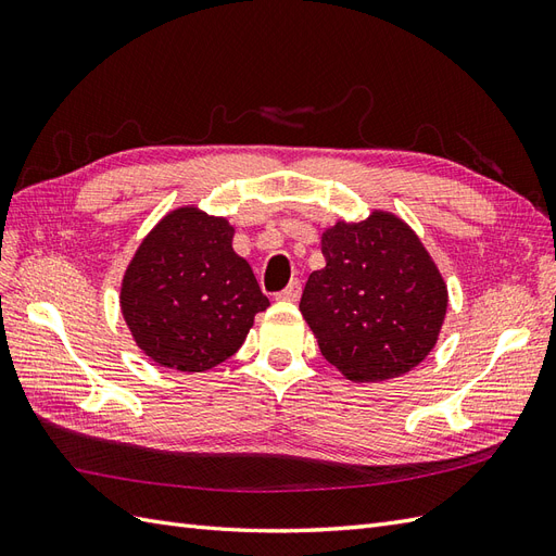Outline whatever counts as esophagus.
I'll return each mask as SVG.
<instances>
[{
    "label": "esophagus",
    "mask_w": 556,
    "mask_h": 556,
    "mask_svg": "<svg viewBox=\"0 0 556 556\" xmlns=\"http://www.w3.org/2000/svg\"><path fill=\"white\" fill-rule=\"evenodd\" d=\"M299 296H301V282L299 280H292L288 288H285L280 294H278V299L280 301H299Z\"/></svg>",
    "instance_id": "1"
}]
</instances>
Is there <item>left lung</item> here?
I'll list each match as a JSON object with an SVG mask.
<instances>
[{"instance_id":"left-lung-1","label":"left lung","mask_w":556,"mask_h":556,"mask_svg":"<svg viewBox=\"0 0 556 556\" xmlns=\"http://www.w3.org/2000/svg\"><path fill=\"white\" fill-rule=\"evenodd\" d=\"M325 268L308 276L299 311L323 357L352 382L399 378L439 341L447 285L408 223L374 208L339 220L319 241Z\"/></svg>"}]
</instances>
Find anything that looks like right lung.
Here are the masks:
<instances>
[{
    "mask_svg": "<svg viewBox=\"0 0 556 556\" xmlns=\"http://www.w3.org/2000/svg\"><path fill=\"white\" fill-rule=\"evenodd\" d=\"M233 231L227 217L185 204L146 233L125 268L121 311L148 359L204 374L243 345L268 299L233 252Z\"/></svg>",
    "mask_w": 556,
    "mask_h": 556,
    "instance_id": "1",
    "label": "right lung"
}]
</instances>
